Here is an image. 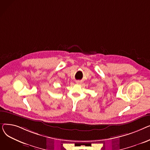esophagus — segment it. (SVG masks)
Here are the masks:
<instances>
[{
	"instance_id": "1",
	"label": "esophagus",
	"mask_w": 150,
	"mask_h": 150,
	"mask_svg": "<svg viewBox=\"0 0 150 150\" xmlns=\"http://www.w3.org/2000/svg\"><path fill=\"white\" fill-rule=\"evenodd\" d=\"M76 83L77 84H80V83H81V81H76Z\"/></svg>"
}]
</instances>
